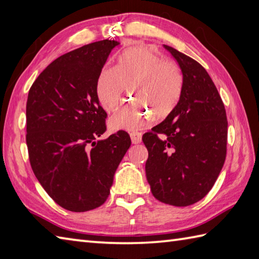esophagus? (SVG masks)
I'll use <instances>...</instances> for the list:
<instances>
[{
	"label": "esophagus",
	"instance_id": "obj_1",
	"mask_svg": "<svg viewBox=\"0 0 259 259\" xmlns=\"http://www.w3.org/2000/svg\"><path fill=\"white\" fill-rule=\"evenodd\" d=\"M131 136V140H132V143L133 144H139L141 143L142 141V134L139 133V132H132L130 134Z\"/></svg>",
	"mask_w": 259,
	"mask_h": 259
}]
</instances>
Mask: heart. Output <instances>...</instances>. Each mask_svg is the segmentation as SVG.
I'll return each instance as SVG.
<instances>
[{
    "label": "heart",
    "instance_id": "b5f03b06",
    "mask_svg": "<svg viewBox=\"0 0 259 259\" xmlns=\"http://www.w3.org/2000/svg\"><path fill=\"white\" fill-rule=\"evenodd\" d=\"M127 87L136 100L110 116L108 126L113 131L139 130L150 123L153 114L156 119L170 116L181 100L183 78L176 63L163 60L147 47L135 46L118 55L115 68L106 66L100 70L96 81L99 104L112 112Z\"/></svg>",
    "mask_w": 259,
    "mask_h": 259
}]
</instances>
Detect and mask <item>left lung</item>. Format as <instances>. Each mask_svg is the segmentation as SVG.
I'll list each match as a JSON object with an SVG mask.
<instances>
[{
  "mask_svg": "<svg viewBox=\"0 0 259 259\" xmlns=\"http://www.w3.org/2000/svg\"><path fill=\"white\" fill-rule=\"evenodd\" d=\"M164 48L180 66L182 96L176 110L143 135L149 151L145 172L159 201L187 207L205 197L217 180L226 160L228 122L207 70L172 47Z\"/></svg>",
  "mask_w": 259,
  "mask_h": 259,
  "instance_id": "8db88e82",
  "label": "left lung"
}]
</instances>
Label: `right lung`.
Here are the masks:
<instances>
[{"instance_id":"right-lung-1","label":"right lung","mask_w":259,"mask_h":259,"mask_svg":"<svg viewBox=\"0 0 259 259\" xmlns=\"http://www.w3.org/2000/svg\"><path fill=\"white\" fill-rule=\"evenodd\" d=\"M119 42L102 40L62 55L42 71L26 102V145L34 176L52 200L73 212L102 205L131 146L124 131H106L96 81Z\"/></svg>"}]
</instances>
